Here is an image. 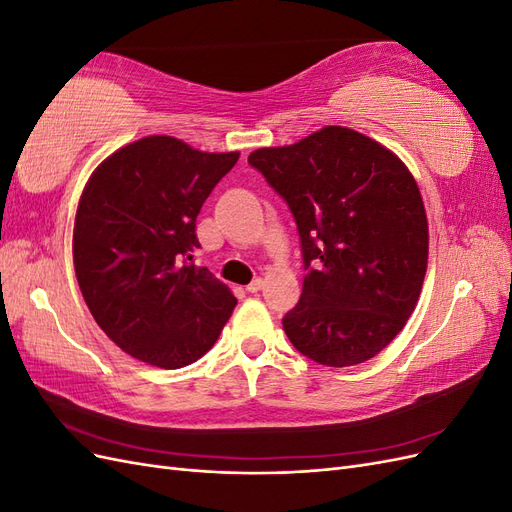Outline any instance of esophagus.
<instances>
[{
  "mask_svg": "<svg viewBox=\"0 0 512 512\" xmlns=\"http://www.w3.org/2000/svg\"><path fill=\"white\" fill-rule=\"evenodd\" d=\"M245 290L250 292V294H256V292H260V290H262V280H254L252 284H247V286H245Z\"/></svg>",
  "mask_w": 512,
  "mask_h": 512,
  "instance_id": "esophagus-1",
  "label": "esophagus"
}]
</instances>
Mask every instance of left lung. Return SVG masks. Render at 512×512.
<instances>
[{"mask_svg": "<svg viewBox=\"0 0 512 512\" xmlns=\"http://www.w3.org/2000/svg\"><path fill=\"white\" fill-rule=\"evenodd\" d=\"M290 207L307 275L282 324L307 359L369 361L406 327L421 294L429 230L421 192L393 151L327 126L247 158Z\"/></svg>", "mask_w": 512, "mask_h": 512, "instance_id": "obj_1", "label": "left lung"}]
</instances>
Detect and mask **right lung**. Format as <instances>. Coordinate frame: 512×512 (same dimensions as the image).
<instances>
[{
    "label": "right lung",
    "mask_w": 512,
    "mask_h": 512,
    "mask_svg": "<svg viewBox=\"0 0 512 512\" xmlns=\"http://www.w3.org/2000/svg\"><path fill=\"white\" fill-rule=\"evenodd\" d=\"M239 151L205 153L173 136H145L89 177L72 256L98 327L134 359L179 369L220 337L235 294L196 267V218Z\"/></svg>",
    "instance_id": "1"
}]
</instances>
